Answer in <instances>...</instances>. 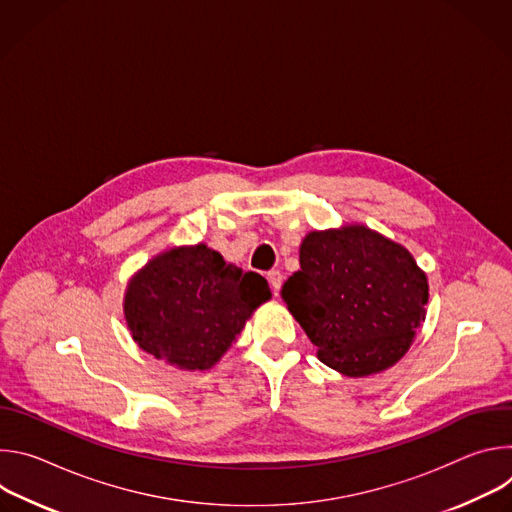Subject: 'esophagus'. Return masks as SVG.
<instances>
[{"label":"esophagus","mask_w":512,"mask_h":512,"mask_svg":"<svg viewBox=\"0 0 512 512\" xmlns=\"http://www.w3.org/2000/svg\"><path fill=\"white\" fill-rule=\"evenodd\" d=\"M267 279H269V283H271V287H273V291H275V296L279 294V289H281V283H283V275H281V271H269L267 273Z\"/></svg>","instance_id":"1"}]
</instances>
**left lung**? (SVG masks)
Instances as JSON below:
<instances>
[{
	"label": "left lung",
	"mask_w": 512,
	"mask_h": 512,
	"mask_svg": "<svg viewBox=\"0 0 512 512\" xmlns=\"http://www.w3.org/2000/svg\"><path fill=\"white\" fill-rule=\"evenodd\" d=\"M281 298L326 367L358 379L405 356L425 322L429 285L403 245L352 223L304 237L300 271Z\"/></svg>",
	"instance_id": "left-lung-1"
}]
</instances>
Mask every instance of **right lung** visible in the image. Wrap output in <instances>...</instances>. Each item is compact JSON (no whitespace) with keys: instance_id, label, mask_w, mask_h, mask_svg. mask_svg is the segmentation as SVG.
<instances>
[{"instance_id":"1","label":"right lung","mask_w":512,"mask_h":512,"mask_svg":"<svg viewBox=\"0 0 512 512\" xmlns=\"http://www.w3.org/2000/svg\"><path fill=\"white\" fill-rule=\"evenodd\" d=\"M267 300L265 277L198 243L162 251L131 275L123 316L143 352L180 371H208Z\"/></svg>"}]
</instances>
